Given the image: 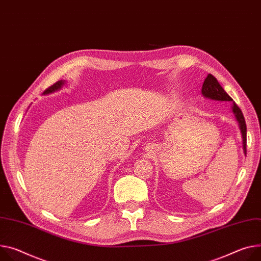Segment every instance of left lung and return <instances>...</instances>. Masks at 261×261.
<instances>
[{
	"label": "left lung",
	"instance_id": "left-lung-1",
	"mask_svg": "<svg viewBox=\"0 0 261 261\" xmlns=\"http://www.w3.org/2000/svg\"><path fill=\"white\" fill-rule=\"evenodd\" d=\"M201 91H202L203 97L206 98V99L215 100V101H221V102H223V101H226V102L230 101V102H232L231 110H232V112H233V114L235 116V120L238 121V123H239V127H240L241 134H242L243 150H244V154L246 155L247 154V150H246V145H247V126H246L244 114H243L242 110L240 109V107L235 104V102H233L231 97L223 89V87L218 82L216 77H213L211 74H208L206 79L204 80V83H203Z\"/></svg>",
	"mask_w": 261,
	"mask_h": 261
}]
</instances>
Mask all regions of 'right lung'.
<instances>
[{
  "instance_id": "obj_1",
  "label": "right lung",
  "mask_w": 261,
  "mask_h": 261,
  "mask_svg": "<svg viewBox=\"0 0 261 261\" xmlns=\"http://www.w3.org/2000/svg\"><path fill=\"white\" fill-rule=\"evenodd\" d=\"M65 84V81L64 80H60L58 82H56L55 84H53L52 86H50L48 89H45L43 91V94H49V93H53L55 91H58L62 88V86Z\"/></svg>"
}]
</instances>
